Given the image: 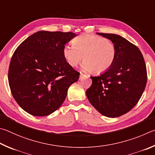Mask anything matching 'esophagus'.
<instances>
[{"label": "esophagus", "instance_id": "1", "mask_svg": "<svg viewBox=\"0 0 155 155\" xmlns=\"http://www.w3.org/2000/svg\"><path fill=\"white\" fill-rule=\"evenodd\" d=\"M84 77H86V75L84 74V73H80V79H82V78H84Z\"/></svg>", "mask_w": 155, "mask_h": 155}]
</instances>
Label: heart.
Returning <instances> with one entry per match:
<instances>
[{
	"instance_id": "obj_1",
	"label": "heart",
	"mask_w": 155,
	"mask_h": 155,
	"mask_svg": "<svg viewBox=\"0 0 155 155\" xmlns=\"http://www.w3.org/2000/svg\"><path fill=\"white\" fill-rule=\"evenodd\" d=\"M73 43L64 45L62 50L70 66H77L83 58L84 69L102 73L109 69L115 61V45L106 38L84 34L73 39Z\"/></svg>"
}]
</instances>
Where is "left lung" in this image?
<instances>
[{
  "mask_svg": "<svg viewBox=\"0 0 155 155\" xmlns=\"http://www.w3.org/2000/svg\"><path fill=\"white\" fill-rule=\"evenodd\" d=\"M115 45V61L109 69L91 77L86 92L92 105L107 117L116 118L129 112L139 101L147 82L144 59L137 46L118 35L100 33Z\"/></svg>",
  "mask_w": 155,
  "mask_h": 155,
  "instance_id": "obj_1",
  "label": "left lung"
}]
</instances>
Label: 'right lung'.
<instances>
[{
	"label": "right lung",
	"instance_id": "right-lung-1",
	"mask_svg": "<svg viewBox=\"0 0 155 155\" xmlns=\"http://www.w3.org/2000/svg\"><path fill=\"white\" fill-rule=\"evenodd\" d=\"M76 34L41 31L26 39L11 59L8 80L12 95L26 112L51 114L60 107L80 73L67 63L63 48Z\"/></svg>",
	"mask_w": 155,
	"mask_h": 155
}]
</instances>
